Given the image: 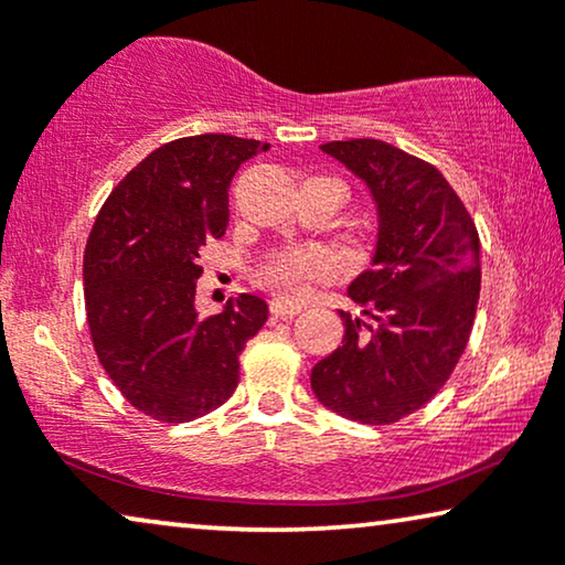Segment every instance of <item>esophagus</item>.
I'll return each mask as SVG.
<instances>
[{
    "mask_svg": "<svg viewBox=\"0 0 565 565\" xmlns=\"http://www.w3.org/2000/svg\"><path fill=\"white\" fill-rule=\"evenodd\" d=\"M269 311L275 316H280V319H288V316H296L303 311V306L298 303H290V300H282V298H273V303H269Z\"/></svg>",
    "mask_w": 565,
    "mask_h": 565,
    "instance_id": "1",
    "label": "esophagus"
}]
</instances>
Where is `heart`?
Segmentation results:
<instances>
[{
	"mask_svg": "<svg viewBox=\"0 0 565 565\" xmlns=\"http://www.w3.org/2000/svg\"><path fill=\"white\" fill-rule=\"evenodd\" d=\"M337 269L334 252L321 244H292L275 252L262 267V282L285 298H300L308 285Z\"/></svg>",
	"mask_w": 565,
	"mask_h": 565,
	"instance_id": "heart-1",
	"label": "heart"
}]
</instances>
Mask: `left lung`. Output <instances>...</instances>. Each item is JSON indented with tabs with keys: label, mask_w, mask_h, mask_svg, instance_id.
Returning <instances> with one entry per match:
<instances>
[{
	"label": "left lung",
	"mask_w": 565,
	"mask_h": 565,
	"mask_svg": "<svg viewBox=\"0 0 565 565\" xmlns=\"http://www.w3.org/2000/svg\"><path fill=\"white\" fill-rule=\"evenodd\" d=\"M323 151L367 182L381 213L373 267L350 285L362 316L311 373L316 398L344 419L393 424L429 404L466 352L481 292V242L468 207L429 161L375 141Z\"/></svg>",
	"instance_id": "obj_1"
}]
</instances>
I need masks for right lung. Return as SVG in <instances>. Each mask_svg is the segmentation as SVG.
<instances>
[{
  "mask_svg": "<svg viewBox=\"0 0 565 565\" xmlns=\"http://www.w3.org/2000/svg\"><path fill=\"white\" fill-rule=\"evenodd\" d=\"M269 146L203 134L136 164L99 207L84 249V308L99 365L138 412L192 422L226 404L238 354L265 327L267 303L242 292L200 319V249L228 226L236 169Z\"/></svg>",
  "mask_w": 565,
  "mask_h": 565,
  "instance_id": "right-lung-1",
  "label": "right lung"
}]
</instances>
